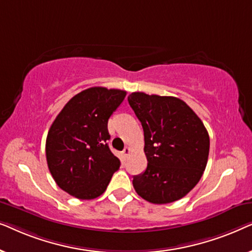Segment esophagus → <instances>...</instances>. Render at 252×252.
<instances>
[{"mask_svg":"<svg viewBox=\"0 0 252 252\" xmlns=\"http://www.w3.org/2000/svg\"><path fill=\"white\" fill-rule=\"evenodd\" d=\"M123 154H124V156H128V155L130 154V148L129 147H126L125 149H124V151H123Z\"/></svg>","mask_w":252,"mask_h":252,"instance_id":"34e87169","label":"esophagus"}]
</instances>
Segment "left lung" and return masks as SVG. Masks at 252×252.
<instances>
[{
  "label": "left lung",
  "instance_id": "1",
  "mask_svg": "<svg viewBox=\"0 0 252 252\" xmlns=\"http://www.w3.org/2000/svg\"><path fill=\"white\" fill-rule=\"evenodd\" d=\"M128 103L144 132L148 165L133 177L137 195L154 203L178 201L197 185L208 163L210 137L198 116L180 98L135 92Z\"/></svg>",
  "mask_w": 252,
  "mask_h": 252
}]
</instances>
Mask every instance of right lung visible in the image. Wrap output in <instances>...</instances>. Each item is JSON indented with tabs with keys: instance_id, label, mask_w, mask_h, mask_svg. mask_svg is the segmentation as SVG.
<instances>
[{
	"instance_id": "add662e5",
	"label": "right lung",
	"mask_w": 252,
	"mask_h": 252,
	"mask_svg": "<svg viewBox=\"0 0 252 252\" xmlns=\"http://www.w3.org/2000/svg\"><path fill=\"white\" fill-rule=\"evenodd\" d=\"M125 91L92 87L73 96L50 126L46 141L48 167L61 189L79 199L105 191L120 160L111 153L108 120Z\"/></svg>"
}]
</instances>
